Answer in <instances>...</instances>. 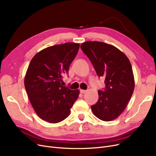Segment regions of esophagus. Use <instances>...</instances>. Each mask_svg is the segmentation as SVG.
Here are the masks:
<instances>
[{
	"label": "esophagus",
	"instance_id": "34e87169",
	"mask_svg": "<svg viewBox=\"0 0 156 156\" xmlns=\"http://www.w3.org/2000/svg\"><path fill=\"white\" fill-rule=\"evenodd\" d=\"M87 92L86 90H82V89H80V93L81 94H85Z\"/></svg>",
	"mask_w": 156,
	"mask_h": 156
}]
</instances>
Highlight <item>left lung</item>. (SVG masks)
Instances as JSON below:
<instances>
[{"mask_svg":"<svg viewBox=\"0 0 156 156\" xmlns=\"http://www.w3.org/2000/svg\"><path fill=\"white\" fill-rule=\"evenodd\" d=\"M99 76L105 78L104 91L91 106L94 115L104 121L116 119L126 108L135 81L132 65L126 55L116 47L101 42L88 41L81 45Z\"/></svg>","mask_w":156,"mask_h":156,"instance_id":"8db88e82","label":"left lung"}]
</instances>
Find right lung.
<instances>
[{"label": "right lung", "mask_w": 156, "mask_h": 156, "mask_svg": "<svg viewBox=\"0 0 156 156\" xmlns=\"http://www.w3.org/2000/svg\"><path fill=\"white\" fill-rule=\"evenodd\" d=\"M79 47V44L71 42L48 47L30 61L24 87L33 108L45 121L57 123L65 119L78 99L79 90H72L61 82Z\"/></svg>", "instance_id": "add662e5"}]
</instances>
